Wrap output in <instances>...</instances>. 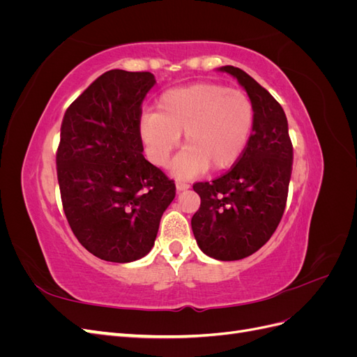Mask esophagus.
Instances as JSON below:
<instances>
[{
  "instance_id": "1",
  "label": "esophagus",
  "mask_w": 357,
  "mask_h": 357,
  "mask_svg": "<svg viewBox=\"0 0 357 357\" xmlns=\"http://www.w3.org/2000/svg\"><path fill=\"white\" fill-rule=\"evenodd\" d=\"M189 183L188 181H181V180H177L176 181V188H177V190H186V189H189Z\"/></svg>"
}]
</instances>
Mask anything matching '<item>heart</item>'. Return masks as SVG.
Instances as JSON below:
<instances>
[{"instance_id":"heart-1","label":"heart","mask_w":357,"mask_h":357,"mask_svg":"<svg viewBox=\"0 0 357 357\" xmlns=\"http://www.w3.org/2000/svg\"><path fill=\"white\" fill-rule=\"evenodd\" d=\"M255 121V107L245 92L213 82H201L165 91L158 112L139 121V137L152 164L167 167L185 132L183 152L172 171L192 177L208 167L222 171L238 160Z\"/></svg>"}]
</instances>
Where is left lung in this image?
<instances>
[{"label":"left lung","instance_id":"1","mask_svg":"<svg viewBox=\"0 0 357 357\" xmlns=\"http://www.w3.org/2000/svg\"><path fill=\"white\" fill-rule=\"evenodd\" d=\"M255 107L250 138L241 158L220 177L193 183L199 210L192 231L201 250L219 261H238L271 238L283 218L294 164L284 110L245 71L226 66Z\"/></svg>","mask_w":357,"mask_h":357}]
</instances>
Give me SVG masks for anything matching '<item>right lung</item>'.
<instances>
[{
  "instance_id": "add662e5",
  "label": "right lung",
  "mask_w": 357,
  "mask_h": 357,
  "mask_svg": "<svg viewBox=\"0 0 357 357\" xmlns=\"http://www.w3.org/2000/svg\"><path fill=\"white\" fill-rule=\"evenodd\" d=\"M156 83L149 71L101 74L67 109L56 150L62 208L93 256L132 262L155 244L176 183L143 156L142 104Z\"/></svg>"
}]
</instances>
